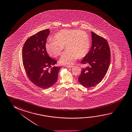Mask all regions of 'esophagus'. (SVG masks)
Returning <instances> with one entry per match:
<instances>
[{"label":"esophagus","mask_w":132,"mask_h":132,"mask_svg":"<svg viewBox=\"0 0 132 132\" xmlns=\"http://www.w3.org/2000/svg\"><path fill=\"white\" fill-rule=\"evenodd\" d=\"M65 67L70 68H72V67H73V65H66V66H65Z\"/></svg>","instance_id":"1"}]
</instances>
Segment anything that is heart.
Returning a JSON list of instances; mask_svg holds the SVG:
<instances>
[{
	"mask_svg": "<svg viewBox=\"0 0 132 132\" xmlns=\"http://www.w3.org/2000/svg\"><path fill=\"white\" fill-rule=\"evenodd\" d=\"M46 44V49L50 56L56 57L60 55L65 46L67 50L60 59L63 64L71 65L77 59L88 54L90 48L88 35L84 31L78 29H64L54 35Z\"/></svg>",
	"mask_w": 132,
	"mask_h": 132,
	"instance_id": "heart-1",
	"label": "heart"
}]
</instances>
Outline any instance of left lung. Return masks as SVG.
Returning a JSON list of instances; mask_svg holds the SVG:
<instances>
[{
  "mask_svg": "<svg viewBox=\"0 0 132 132\" xmlns=\"http://www.w3.org/2000/svg\"><path fill=\"white\" fill-rule=\"evenodd\" d=\"M92 45L88 54L83 59L82 64L89 66L83 68L79 76V81L83 86L89 88L95 86L104 79L110 62V51L105 39L91 32Z\"/></svg>",
  "mask_w": 132,
  "mask_h": 132,
  "instance_id": "left-lung-1",
  "label": "left lung"
}]
</instances>
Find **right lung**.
Here are the masks:
<instances>
[{
  "mask_svg": "<svg viewBox=\"0 0 132 132\" xmlns=\"http://www.w3.org/2000/svg\"><path fill=\"white\" fill-rule=\"evenodd\" d=\"M49 29L39 31L29 37L22 51V62L27 76L31 81L43 89L52 87L56 82L61 67H53L56 61L47 53L45 44Z\"/></svg>",
  "mask_w": 132,
  "mask_h": 132,
  "instance_id": "1",
  "label": "right lung"
}]
</instances>
